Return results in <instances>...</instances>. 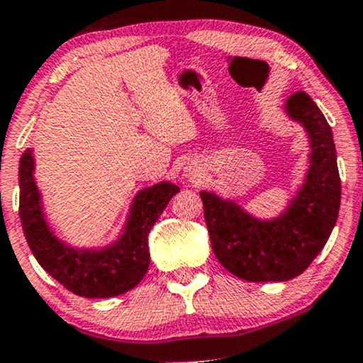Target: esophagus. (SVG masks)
<instances>
[{
  "instance_id": "esophagus-1",
  "label": "esophagus",
  "mask_w": 363,
  "mask_h": 363,
  "mask_svg": "<svg viewBox=\"0 0 363 363\" xmlns=\"http://www.w3.org/2000/svg\"><path fill=\"white\" fill-rule=\"evenodd\" d=\"M186 172H187V176H191V174H193V170H191V169H187Z\"/></svg>"
}]
</instances>
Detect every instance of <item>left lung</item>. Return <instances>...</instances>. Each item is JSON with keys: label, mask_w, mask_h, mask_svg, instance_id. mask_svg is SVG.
<instances>
[{"label": "left lung", "mask_w": 363, "mask_h": 363, "mask_svg": "<svg viewBox=\"0 0 363 363\" xmlns=\"http://www.w3.org/2000/svg\"><path fill=\"white\" fill-rule=\"evenodd\" d=\"M285 112L309 136V170L277 218L249 215L232 199L201 191L211 249L225 269L247 281H286L307 269L335 228L341 181L333 131L306 91L290 95Z\"/></svg>", "instance_id": "left-lung-1"}]
</instances>
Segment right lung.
<instances>
[{"label": "right lung", "mask_w": 363, "mask_h": 363, "mask_svg": "<svg viewBox=\"0 0 363 363\" xmlns=\"http://www.w3.org/2000/svg\"><path fill=\"white\" fill-rule=\"evenodd\" d=\"M34 169L32 150L27 148L18 167V213L37 262L54 280L80 297L107 298L135 289L148 272L150 230L181 189L164 181L138 191L118 240L101 249H80L57 239L45 222Z\"/></svg>", "instance_id": "right-lung-1"}]
</instances>
